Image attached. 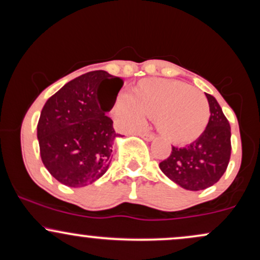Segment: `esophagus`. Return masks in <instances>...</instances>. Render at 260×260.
<instances>
[{"mask_svg": "<svg viewBox=\"0 0 260 260\" xmlns=\"http://www.w3.org/2000/svg\"><path fill=\"white\" fill-rule=\"evenodd\" d=\"M139 137H142V138L147 140V142H151V140H154L155 138L154 134H150V133H139Z\"/></svg>", "mask_w": 260, "mask_h": 260, "instance_id": "1", "label": "esophagus"}]
</instances>
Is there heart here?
Segmentation results:
<instances>
[{"mask_svg":"<svg viewBox=\"0 0 260 260\" xmlns=\"http://www.w3.org/2000/svg\"><path fill=\"white\" fill-rule=\"evenodd\" d=\"M113 113L123 131H136L155 118L159 133L172 144L194 142L207 129L210 109L198 89L174 79H144L116 99Z\"/></svg>","mask_w":260,"mask_h":260,"instance_id":"1","label":"heart"}]
</instances>
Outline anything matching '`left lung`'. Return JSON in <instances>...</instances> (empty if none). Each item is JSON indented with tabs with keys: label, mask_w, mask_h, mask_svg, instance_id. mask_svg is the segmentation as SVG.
<instances>
[{
	"label": "left lung",
	"mask_w": 260,
	"mask_h": 260,
	"mask_svg": "<svg viewBox=\"0 0 260 260\" xmlns=\"http://www.w3.org/2000/svg\"><path fill=\"white\" fill-rule=\"evenodd\" d=\"M207 95L210 120L205 132L192 144L172 147L171 155L159 168L165 176L187 190L211 187L228 169L231 155V128L213 95Z\"/></svg>",
	"instance_id": "left-lung-1"
}]
</instances>
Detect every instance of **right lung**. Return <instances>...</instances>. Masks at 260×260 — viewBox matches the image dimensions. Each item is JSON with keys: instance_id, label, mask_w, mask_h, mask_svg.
<instances>
[{"instance_id": "add662e5", "label": "right lung", "mask_w": 260, "mask_h": 260, "mask_svg": "<svg viewBox=\"0 0 260 260\" xmlns=\"http://www.w3.org/2000/svg\"><path fill=\"white\" fill-rule=\"evenodd\" d=\"M106 80H113L114 88L101 101L99 90ZM123 83L106 71H92L68 82L44 105L38 123L40 156L47 171L64 186H88L109 169L120 134L106 113Z\"/></svg>"}]
</instances>
